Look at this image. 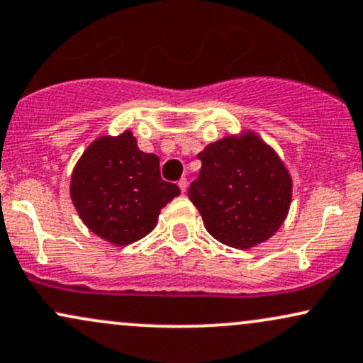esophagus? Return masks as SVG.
I'll return each instance as SVG.
<instances>
[{"mask_svg": "<svg viewBox=\"0 0 363 363\" xmlns=\"http://www.w3.org/2000/svg\"><path fill=\"white\" fill-rule=\"evenodd\" d=\"M177 186L181 187V191H182V193H186V191H187V179H186V177H181V179H179Z\"/></svg>", "mask_w": 363, "mask_h": 363, "instance_id": "esophagus-1", "label": "esophagus"}]
</instances>
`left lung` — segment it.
Listing matches in <instances>:
<instances>
[{
    "label": "left lung",
    "instance_id": "obj_1",
    "mask_svg": "<svg viewBox=\"0 0 363 363\" xmlns=\"http://www.w3.org/2000/svg\"><path fill=\"white\" fill-rule=\"evenodd\" d=\"M198 159L199 177L187 196L209 235L240 250L272 237L292 196L291 176L276 152L255 133H245L209 143Z\"/></svg>",
    "mask_w": 363,
    "mask_h": 363
}]
</instances>
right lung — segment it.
Here are the masks:
<instances>
[{
  "mask_svg": "<svg viewBox=\"0 0 363 363\" xmlns=\"http://www.w3.org/2000/svg\"><path fill=\"white\" fill-rule=\"evenodd\" d=\"M181 194L160 177L159 157L137 147L132 132L94 140L71 177V198L93 233L128 245L150 233L160 209Z\"/></svg>",
  "mask_w": 363,
  "mask_h": 363,
  "instance_id": "right-lung-1",
  "label": "right lung"
}]
</instances>
